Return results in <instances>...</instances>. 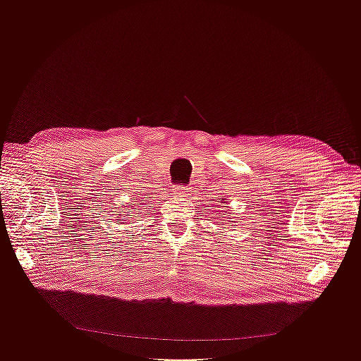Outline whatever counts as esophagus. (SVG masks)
I'll list each match as a JSON object with an SVG mask.
<instances>
[{
  "label": "esophagus",
  "instance_id": "34e87169",
  "mask_svg": "<svg viewBox=\"0 0 361 361\" xmlns=\"http://www.w3.org/2000/svg\"><path fill=\"white\" fill-rule=\"evenodd\" d=\"M190 190H191V188L185 187V185H179V187H174V190H173V194L179 195V197H187V195L190 194Z\"/></svg>",
  "mask_w": 361,
  "mask_h": 361
}]
</instances>
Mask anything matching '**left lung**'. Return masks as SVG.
Instances as JSON below:
<instances>
[{"label":"left lung","mask_w":361,"mask_h":361,"mask_svg":"<svg viewBox=\"0 0 361 361\" xmlns=\"http://www.w3.org/2000/svg\"><path fill=\"white\" fill-rule=\"evenodd\" d=\"M218 200H220V203H226V202H224V199H218ZM214 207H215V206H214Z\"/></svg>","instance_id":"1"}]
</instances>
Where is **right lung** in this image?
<instances>
[{"label": "right lung", "instance_id": "add662e5", "mask_svg": "<svg viewBox=\"0 0 361 361\" xmlns=\"http://www.w3.org/2000/svg\"><path fill=\"white\" fill-rule=\"evenodd\" d=\"M129 214H133V211H130V209H128V211H126V212H125L123 215H129ZM129 218H130V216H129ZM118 221H122V220H120V216H118Z\"/></svg>", "mask_w": 361, "mask_h": 361}]
</instances>
